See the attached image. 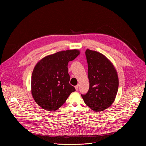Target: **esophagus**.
I'll list each match as a JSON object with an SVG mask.
<instances>
[{"label": "esophagus", "mask_w": 146, "mask_h": 146, "mask_svg": "<svg viewBox=\"0 0 146 146\" xmlns=\"http://www.w3.org/2000/svg\"><path fill=\"white\" fill-rule=\"evenodd\" d=\"M78 88V85L76 86H75V89H76V91H77Z\"/></svg>", "instance_id": "34e87169"}]
</instances>
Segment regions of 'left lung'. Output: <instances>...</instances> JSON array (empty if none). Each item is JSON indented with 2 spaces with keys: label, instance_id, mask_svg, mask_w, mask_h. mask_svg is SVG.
<instances>
[{
  "label": "left lung",
  "instance_id": "8db88e82",
  "mask_svg": "<svg viewBox=\"0 0 146 146\" xmlns=\"http://www.w3.org/2000/svg\"><path fill=\"white\" fill-rule=\"evenodd\" d=\"M89 90L81 96L86 105L95 111L110 107L115 100L118 89V78L111 62L103 54L87 49Z\"/></svg>",
  "mask_w": 146,
  "mask_h": 146
}]
</instances>
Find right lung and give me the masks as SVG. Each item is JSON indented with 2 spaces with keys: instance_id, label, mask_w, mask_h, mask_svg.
I'll use <instances>...</instances> for the list:
<instances>
[{
  "instance_id": "1",
  "label": "right lung",
  "mask_w": 146,
  "mask_h": 146,
  "mask_svg": "<svg viewBox=\"0 0 146 146\" xmlns=\"http://www.w3.org/2000/svg\"><path fill=\"white\" fill-rule=\"evenodd\" d=\"M80 52L59 51L40 60L35 66L31 80L32 95L37 105L48 111H55L66 102L75 88L69 84L68 65Z\"/></svg>"
}]
</instances>
